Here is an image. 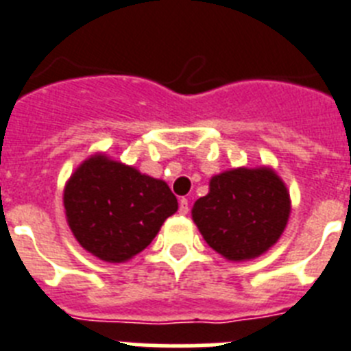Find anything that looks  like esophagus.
Listing matches in <instances>:
<instances>
[{"instance_id": "1", "label": "esophagus", "mask_w": 351, "mask_h": 351, "mask_svg": "<svg viewBox=\"0 0 351 351\" xmlns=\"http://www.w3.org/2000/svg\"><path fill=\"white\" fill-rule=\"evenodd\" d=\"M178 212L182 213V215H187V213H189V201L185 199V197H180V201H178Z\"/></svg>"}]
</instances>
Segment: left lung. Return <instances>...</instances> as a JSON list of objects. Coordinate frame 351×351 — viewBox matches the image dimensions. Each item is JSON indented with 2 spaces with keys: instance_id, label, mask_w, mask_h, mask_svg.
Segmentation results:
<instances>
[{
  "instance_id": "1",
  "label": "left lung",
  "mask_w": 351,
  "mask_h": 351,
  "mask_svg": "<svg viewBox=\"0 0 351 351\" xmlns=\"http://www.w3.org/2000/svg\"><path fill=\"white\" fill-rule=\"evenodd\" d=\"M289 191L272 167H233L212 176L194 203L193 221L205 242L228 261L265 254L285 233Z\"/></svg>"
}]
</instances>
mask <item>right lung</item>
<instances>
[{
  "label": "right lung",
  "mask_w": 351,
  "mask_h": 351,
  "mask_svg": "<svg viewBox=\"0 0 351 351\" xmlns=\"http://www.w3.org/2000/svg\"><path fill=\"white\" fill-rule=\"evenodd\" d=\"M63 206L84 251L108 263H125L150 245L178 201L164 180L95 154L66 180Z\"/></svg>",
  "instance_id": "obj_1"
}]
</instances>
